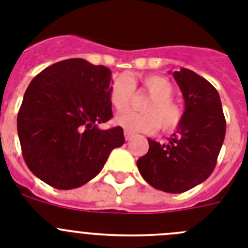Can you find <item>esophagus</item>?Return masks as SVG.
<instances>
[{
  "label": "esophagus",
  "mask_w": 248,
  "mask_h": 248,
  "mask_svg": "<svg viewBox=\"0 0 248 248\" xmlns=\"http://www.w3.org/2000/svg\"><path fill=\"white\" fill-rule=\"evenodd\" d=\"M133 133L131 131H128V130H124V137H125V140L128 141V140H130L131 138H133Z\"/></svg>",
  "instance_id": "34e87169"
}]
</instances>
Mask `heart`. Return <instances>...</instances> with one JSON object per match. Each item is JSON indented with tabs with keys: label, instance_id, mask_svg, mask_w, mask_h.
<instances>
[{
	"label": "heart",
	"instance_id": "b5f03b06",
	"mask_svg": "<svg viewBox=\"0 0 248 248\" xmlns=\"http://www.w3.org/2000/svg\"><path fill=\"white\" fill-rule=\"evenodd\" d=\"M141 88L150 95V100L143 105L144 114L124 111L115 122L128 131L151 133L160 128L163 131H171L179 128L184 119L181 105L172 99L175 88L172 83L161 76H145L139 78ZM137 80L126 76L118 77L110 87L109 98L118 111L125 110L134 97Z\"/></svg>",
	"mask_w": 248,
	"mask_h": 248
}]
</instances>
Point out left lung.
<instances>
[{
    "label": "left lung",
    "mask_w": 248,
    "mask_h": 248,
    "mask_svg": "<svg viewBox=\"0 0 248 248\" xmlns=\"http://www.w3.org/2000/svg\"><path fill=\"white\" fill-rule=\"evenodd\" d=\"M185 100L184 119L168 144L148 139L149 150L137 166L153 187L180 194L205 181L214 171L222 146L226 120L214 85L195 72L172 73Z\"/></svg>",
    "instance_id": "obj_1"
}]
</instances>
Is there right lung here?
<instances>
[{"label": "right lung", "mask_w": 248, "mask_h": 248, "mask_svg": "<svg viewBox=\"0 0 248 248\" xmlns=\"http://www.w3.org/2000/svg\"><path fill=\"white\" fill-rule=\"evenodd\" d=\"M110 76L104 65L71 58L47 67L28 85L17 115L22 155L54 189L88 183L125 141L120 126L98 128L113 118Z\"/></svg>", "instance_id": "1"}]
</instances>
